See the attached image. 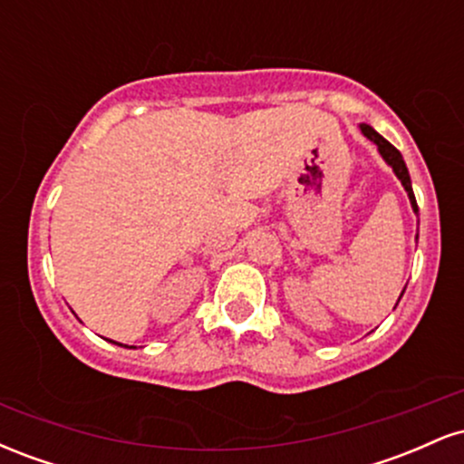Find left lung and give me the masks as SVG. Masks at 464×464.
<instances>
[{"mask_svg":"<svg viewBox=\"0 0 464 464\" xmlns=\"http://www.w3.org/2000/svg\"><path fill=\"white\" fill-rule=\"evenodd\" d=\"M360 130L364 132V137H366V140H371L372 143H375V146H377V150H380L382 157H384V161H386L388 165H391V168H392V172H395V174H397V179L401 180L403 189L408 191V198H410V205H412V211H414V214H419L417 198H414L412 183H410V174H408L406 161H403L401 152H399L397 148L392 146L391 141H386L384 137H382L380 132H377L375 129H371L369 124H360ZM417 239H419V236H417ZM403 290H406V287H403ZM401 295H403V292H401ZM399 299H401V296H399ZM397 303H399V301H397Z\"/></svg>","mask_w":464,"mask_h":464,"instance_id":"1","label":"left lung"}]
</instances>
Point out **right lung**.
<instances>
[{
    "label": "right lung",
    "mask_w": 464,
    "mask_h": 464,
    "mask_svg": "<svg viewBox=\"0 0 464 464\" xmlns=\"http://www.w3.org/2000/svg\"><path fill=\"white\" fill-rule=\"evenodd\" d=\"M115 344H120V343H115Z\"/></svg>",
    "instance_id": "right-lung-1"
}]
</instances>
